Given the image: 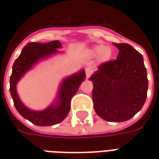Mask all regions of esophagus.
<instances>
[{
	"mask_svg": "<svg viewBox=\"0 0 159 159\" xmlns=\"http://www.w3.org/2000/svg\"><path fill=\"white\" fill-rule=\"evenodd\" d=\"M85 73H86L87 78H89V77L91 76V74L93 73V70L91 69L90 67H88V68H86V70H85Z\"/></svg>",
	"mask_w": 159,
	"mask_h": 159,
	"instance_id": "obj_1",
	"label": "esophagus"
}]
</instances>
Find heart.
I'll return each mask as SVG.
<instances>
[{
  "label": "heart",
  "mask_w": 159,
  "mask_h": 159,
  "mask_svg": "<svg viewBox=\"0 0 159 159\" xmlns=\"http://www.w3.org/2000/svg\"><path fill=\"white\" fill-rule=\"evenodd\" d=\"M88 53H89V55L93 58L100 57V61L103 63L110 61L113 55L111 48H107V46L103 45V44L93 46L92 48L88 49Z\"/></svg>",
  "instance_id": "1"
}]
</instances>
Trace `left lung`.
Returning a JSON list of instances; mask_svg holds the SVG:
<instances>
[{"label": "left lung", "mask_w": 159, "mask_h": 159, "mask_svg": "<svg viewBox=\"0 0 159 159\" xmlns=\"http://www.w3.org/2000/svg\"><path fill=\"white\" fill-rule=\"evenodd\" d=\"M119 52L116 60L104 63L89 77L97 115L121 123L141 110L147 100L148 80L143 56L127 43H113Z\"/></svg>", "instance_id": "obj_1"}]
</instances>
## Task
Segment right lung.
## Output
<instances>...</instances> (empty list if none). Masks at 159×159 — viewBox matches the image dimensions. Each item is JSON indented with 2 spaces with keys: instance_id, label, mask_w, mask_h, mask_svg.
<instances>
[{
  "instance_id": "obj_1",
  "label": "right lung",
  "mask_w": 159,
  "mask_h": 159,
  "mask_svg": "<svg viewBox=\"0 0 159 159\" xmlns=\"http://www.w3.org/2000/svg\"><path fill=\"white\" fill-rule=\"evenodd\" d=\"M61 48L62 45L59 41L48 43L30 42L24 47L20 55L12 66V72L10 76V93L14 107L23 117L37 126H52L62 122L69 113L71 98L86 78L84 69L64 78L59 87L55 100L44 110L34 111L25 106L17 92V84L19 80L40 61L60 53L61 52L58 49Z\"/></svg>"
}]
</instances>
